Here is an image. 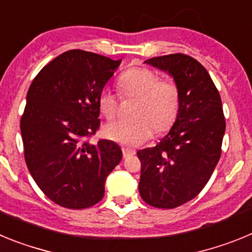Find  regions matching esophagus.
<instances>
[{"label":"esophagus","mask_w":252,"mask_h":252,"mask_svg":"<svg viewBox=\"0 0 252 252\" xmlns=\"http://www.w3.org/2000/svg\"><path fill=\"white\" fill-rule=\"evenodd\" d=\"M122 153H124V158H128V157H132V155H135V153H136V151L133 150V149H130V148H122Z\"/></svg>","instance_id":"1"}]
</instances>
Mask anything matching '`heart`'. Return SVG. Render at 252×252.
<instances>
[{
  "label": "heart",
  "mask_w": 252,
  "mask_h": 252,
  "mask_svg": "<svg viewBox=\"0 0 252 252\" xmlns=\"http://www.w3.org/2000/svg\"><path fill=\"white\" fill-rule=\"evenodd\" d=\"M124 98H136L135 119L121 120L104 127L107 139L124 146L136 148L153 137L155 131L164 132L174 125L180 110V90L173 78H160L146 66H133L119 78ZM120 95L104 88L98 95L99 112L108 121L119 113Z\"/></svg>",
  "instance_id": "b5f03b06"
}]
</instances>
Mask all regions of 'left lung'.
<instances>
[{
  "label": "left lung",
  "mask_w": 252,
  "mask_h": 252,
  "mask_svg": "<svg viewBox=\"0 0 252 252\" xmlns=\"http://www.w3.org/2000/svg\"><path fill=\"white\" fill-rule=\"evenodd\" d=\"M145 63L166 70L180 90V110L169 133L154 148L137 151L139 192L155 208L192 201L208 183L226 130L222 102L207 69L187 54L162 55Z\"/></svg>",
  "instance_id": "left-lung-1"
}]
</instances>
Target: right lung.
<instances>
[{"mask_svg": "<svg viewBox=\"0 0 252 252\" xmlns=\"http://www.w3.org/2000/svg\"><path fill=\"white\" fill-rule=\"evenodd\" d=\"M120 63L69 50L46 64L29 88L20 122L26 165L44 194L64 208L98 203L107 175L122 159L113 141L90 142L101 125L98 95Z\"/></svg>", "mask_w": 252, "mask_h": 252, "instance_id": "right-lung-1", "label": "right lung"}]
</instances>
